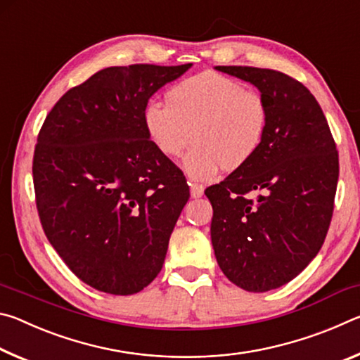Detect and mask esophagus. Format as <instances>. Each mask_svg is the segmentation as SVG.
<instances>
[{
	"label": "esophagus",
	"mask_w": 360,
	"mask_h": 360,
	"mask_svg": "<svg viewBox=\"0 0 360 360\" xmlns=\"http://www.w3.org/2000/svg\"><path fill=\"white\" fill-rule=\"evenodd\" d=\"M188 186H191V195L193 198H200L205 192V187L203 184H198V182H188Z\"/></svg>",
	"instance_id": "34e87169"
}]
</instances>
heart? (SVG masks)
I'll return each instance as SVG.
<instances>
[{
	"label": "heart",
	"instance_id": "b5f03b06",
	"mask_svg": "<svg viewBox=\"0 0 360 360\" xmlns=\"http://www.w3.org/2000/svg\"><path fill=\"white\" fill-rule=\"evenodd\" d=\"M268 124L264 95L214 71L174 84L167 105L150 101L144 109V129L162 155L179 157L191 139L195 143L182 168L200 181L214 179L224 167L236 169L251 162L265 141Z\"/></svg>",
	"mask_w": 360,
	"mask_h": 360
}]
</instances>
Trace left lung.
Segmentation results:
<instances>
[{"label":"left lung","instance_id":"1","mask_svg":"<svg viewBox=\"0 0 360 360\" xmlns=\"http://www.w3.org/2000/svg\"><path fill=\"white\" fill-rule=\"evenodd\" d=\"M265 96L270 124L245 167L208 187L211 243L219 266L248 292L294 279L318 255L333 214L338 150L311 92L281 71L216 66ZM262 190L257 202L248 193Z\"/></svg>","mask_w":360,"mask_h":360}]
</instances>
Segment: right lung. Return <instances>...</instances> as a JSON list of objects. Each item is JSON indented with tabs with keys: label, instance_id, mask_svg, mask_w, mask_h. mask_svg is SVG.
Returning a JSON list of instances; mask_svg holds the SVG:
<instances>
[{
	"label": "right lung",
	"instance_id": "1",
	"mask_svg": "<svg viewBox=\"0 0 360 360\" xmlns=\"http://www.w3.org/2000/svg\"><path fill=\"white\" fill-rule=\"evenodd\" d=\"M111 66L70 89L42 124L33 155L36 208L70 270L112 295L160 273L187 203V181L144 129L158 89L191 68Z\"/></svg>",
	"mask_w": 360,
	"mask_h": 360
}]
</instances>
